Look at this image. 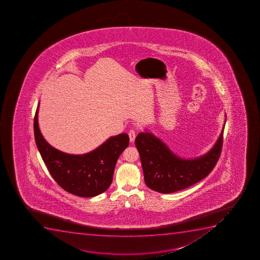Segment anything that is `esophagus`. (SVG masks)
Listing matches in <instances>:
<instances>
[{"mask_svg": "<svg viewBox=\"0 0 260 260\" xmlns=\"http://www.w3.org/2000/svg\"><path fill=\"white\" fill-rule=\"evenodd\" d=\"M128 137H129V141L131 142H134L135 139H136V132L134 129H132L128 132Z\"/></svg>", "mask_w": 260, "mask_h": 260, "instance_id": "esophagus-1", "label": "esophagus"}]
</instances>
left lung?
Here are the masks:
<instances>
[{"label":"left lung","instance_id":"obj_1","mask_svg":"<svg viewBox=\"0 0 260 260\" xmlns=\"http://www.w3.org/2000/svg\"><path fill=\"white\" fill-rule=\"evenodd\" d=\"M224 126L219 138L205 154L182 158L175 154L165 142L146 131L136 138L146 185L160 193H173L194 185L208 176L219 160L223 143Z\"/></svg>","mask_w":260,"mask_h":260}]
</instances>
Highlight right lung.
I'll return each mask as SVG.
<instances>
[{
	"label": "right lung",
	"mask_w": 260,
	"mask_h": 260,
	"mask_svg": "<svg viewBox=\"0 0 260 260\" xmlns=\"http://www.w3.org/2000/svg\"><path fill=\"white\" fill-rule=\"evenodd\" d=\"M38 108L34 118V133L39 152L56 182L68 192L92 198L104 192L113 180L116 162L128 147L126 133L111 137L98 148L85 154H69L52 147L39 128Z\"/></svg>",
	"instance_id": "right-lung-1"
}]
</instances>
